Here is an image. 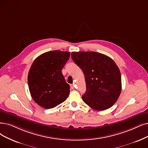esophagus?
<instances>
[{"label": "esophagus", "mask_w": 148, "mask_h": 148, "mask_svg": "<svg viewBox=\"0 0 148 148\" xmlns=\"http://www.w3.org/2000/svg\"><path fill=\"white\" fill-rule=\"evenodd\" d=\"M70 87H71V88H72V89H74V88H75L74 85H73V84H72V85H71V86H70Z\"/></svg>", "instance_id": "1"}]
</instances>
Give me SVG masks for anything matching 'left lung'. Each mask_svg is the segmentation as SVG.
I'll list each match as a JSON object with an SVG mask.
<instances>
[{
	"instance_id": "1",
	"label": "left lung",
	"mask_w": 148,
	"mask_h": 148,
	"mask_svg": "<svg viewBox=\"0 0 148 148\" xmlns=\"http://www.w3.org/2000/svg\"><path fill=\"white\" fill-rule=\"evenodd\" d=\"M71 56L85 76L84 102L97 110L112 107L121 91L120 71L114 60L95 51L72 52Z\"/></svg>"
}]
</instances>
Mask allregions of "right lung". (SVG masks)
<instances>
[{
    "mask_svg": "<svg viewBox=\"0 0 148 148\" xmlns=\"http://www.w3.org/2000/svg\"><path fill=\"white\" fill-rule=\"evenodd\" d=\"M70 58V53L53 50L35 59L28 75L29 92L34 101L45 109L53 108L66 100L70 86L62 70Z\"/></svg>",
    "mask_w": 148,
    "mask_h": 148,
    "instance_id": "obj_1",
    "label": "right lung"
}]
</instances>
